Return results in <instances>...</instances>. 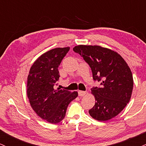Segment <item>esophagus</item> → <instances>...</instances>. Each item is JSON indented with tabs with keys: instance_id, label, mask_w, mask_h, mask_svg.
Returning <instances> with one entry per match:
<instances>
[{
	"instance_id": "34e87169",
	"label": "esophagus",
	"mask_w": 146,
	"mask_h": 146,
	"mask_svg": "<svg viewBox=\"0 0 146 146\" xmlns=\"http://www.w3.org/2000/svg\"><path fill=\"white\" fill-rule=\"evenodd\" d=\"M78 94L79 96H84L86 94V92H84V91H78Z\"/></svg>"
}]
</instances>
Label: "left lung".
Returning <instances> with one entry per match:
<instances>
[{
    "mask_svg": "<svg viewBox=\"0 0 146 146\" xmlns=\"http://www.w3.org/2000/svg\"><path fill=\"white\" fill-rule=\"evenodd\" d=\"M88 63L99 87L91 89L96 103L89 113L107 121L115 117L131 100L133 89L131 70L124 59L112 50L100 46L78 45L73 48Z\"/></svg>",
    "mask_w": 146,
    "mask_h": 146,
    "instance_id": "obj_1",
    "label": "left lung"
}]
</instances>
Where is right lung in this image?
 Masks as SVG:
<instances>
[{"instance_id":"1","label":"right lung","mask_w":146,"mask_h":146,"mask_svg":"<svg viewBox=\"0 0 146 146\" xmlns=\"http://www.w3.org/2000/svg\"><path fill=\"white\" fill-rule=\"evenodd\" d=\"M70 47L56 48L42 54L31 68L27 78V96L34 111L42 119L57 124L66 115L68 104L78 92L54 89L59 79L60 63Z\"/></svg>"}]
</instances>
